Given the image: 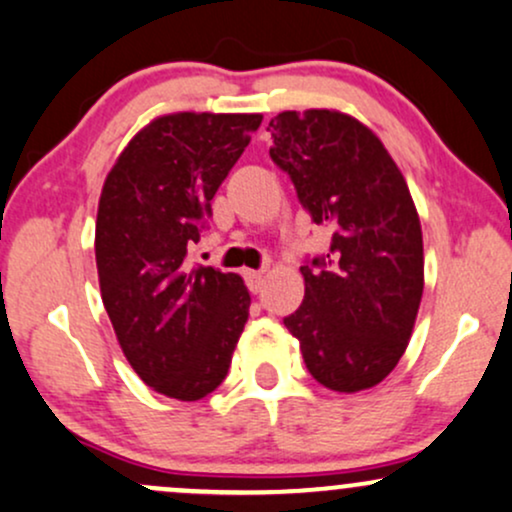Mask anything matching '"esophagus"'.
Segmentation results:
<instances>
[{"instance_id":"esophagus-1","label":"esophagus","mask_w":512,"mask_h":512,"mask_svg":"<svg viewBox=\"0 0 512 512\" xmlns=\"http://www.w3.org/2000/svg\"><path fill=\"white\" fill-rule=\"evenodd\" d=\"M262 276H264L262 269H248V272H245V281H248L252 293L262 289Z\"/></svg>"}]
</instances>
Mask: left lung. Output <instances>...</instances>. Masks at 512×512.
Returning <instances> with one entry per match:
<instances>
[{
	"mask_svg": "<svg viewBox=\"0 0 512 512\" xmlns=\"http://www.w3.org/2000/svg\"><path fill=\"white\" fill-rule=\"evenodd\" d=\"M274 163L313 221L325 260L303 264L301 308L284 320L327 390H370L407 351L424 293V236L402 170L373 129L342 110H284L269 122Z\"/></svg>",
	"mask_w": 512,
	"mask_h": 512,
	"instance_id": "obj_1",
	"label": "left lung"
}]
</instances>
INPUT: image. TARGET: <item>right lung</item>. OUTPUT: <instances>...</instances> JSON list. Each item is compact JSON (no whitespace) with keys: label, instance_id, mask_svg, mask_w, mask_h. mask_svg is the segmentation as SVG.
<instances>
[{"label":"right lung","instance_id":"obj_1","mask_svg":"<svg viewBox=\"0 0 512 512\" xmlns=\"http://www.w3.org/2000/svg\"><path fill=\"white\" fill-rule=\"evenodd\" d=\"M260 113L158 115L129 139L98 199L101 298L134 373L158 395L207 397L250 315L243 276L187 267V245Z\"/></svg>","mask_w":512,"mask_h":512}]
</instances>
